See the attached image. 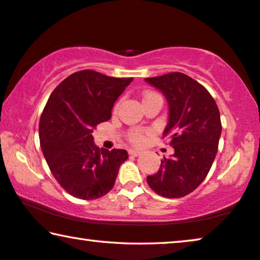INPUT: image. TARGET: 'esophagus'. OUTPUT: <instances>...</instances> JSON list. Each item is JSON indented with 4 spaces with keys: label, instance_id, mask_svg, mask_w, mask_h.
Returning a JSON list of instances; mask_svg holds the SVG:
<instances>
[{
    "label": "esophagus",
    "instance_id": "obj_1",
    "mask_svg": "<svg viewBox=\"0 0 260 260\" xmlns=\"http://www.w3.org/2000/svg\"><path fill=\"white\" fill-rule=\"evenodd\" d=\"M128 153H129V155H132V156H139V155L141 154L140 150H138V149H129Z\"/></svg>",
    "mask_w": 260,
    "mask_h": 260
}]
</instances>
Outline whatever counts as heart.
I'll list each match as a JSON object with an SVG mask.
<instances>
[{"mask_svg":"<svg viewBox=\"0 0 260 260\" xmlns=\"http://www.w3.org/2000/svg\"><path fill=\"white\" fill-rule=\"evenodd\" d=\"M152 98H161V95L157 94V93H155V92H147L145 96H143V102H146V100L152 99ZM146 134H147L146 131L135 128V129H132L129 132L128 137L127 138H128V141L131 143H133V145H135V146H140L146 140Z\"/></svg>","mask_w":260,"mask_h":260,"instance_id":"obj_1","label":"heart"}]
</instances>
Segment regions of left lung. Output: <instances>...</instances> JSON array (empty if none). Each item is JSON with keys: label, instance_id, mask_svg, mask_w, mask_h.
I'll list each match as a JSON object with an SVG mask.
<instances>
[{"label": "left lung", "instance_id": "obj_1", "mask_svg": "<svg viewBox=\"0 0 260 260\" xmlns=\"http://www.w3.org/2000/svg\"><path fill=\"white\" fill-rule=\"evenodd\" d=\"M145 80L168 100L169 122L162 138L169 137L174 148L147 183L160 196L180 199L195 190L211 168L222 133L219 110L207 88L182 72Z\"/></svg>", "mask_w": 260, "mask_h": 260}]
</instances>
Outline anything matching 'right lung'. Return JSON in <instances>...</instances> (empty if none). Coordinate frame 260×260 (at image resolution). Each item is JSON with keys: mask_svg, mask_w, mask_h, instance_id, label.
Listing matches in <instances>:
<instances>
[{"mask_svg": "<svg viewBox=\"0 0 260 260\" xmlns=\"http://www.w3.org/2000/svg\"><path fill=\"white\" fill-rule=\"evenodd\" d=\"M133 78L81 70L52 91L40 119L41 148L52 175L76 199L91 201L111 190L125 149H100L92 132L111 119L112 108Z\"/></svg>", "mask_w": 260, "mask_h": 260, "instance_id": "1", "label": "right lung"}]
</instances>
